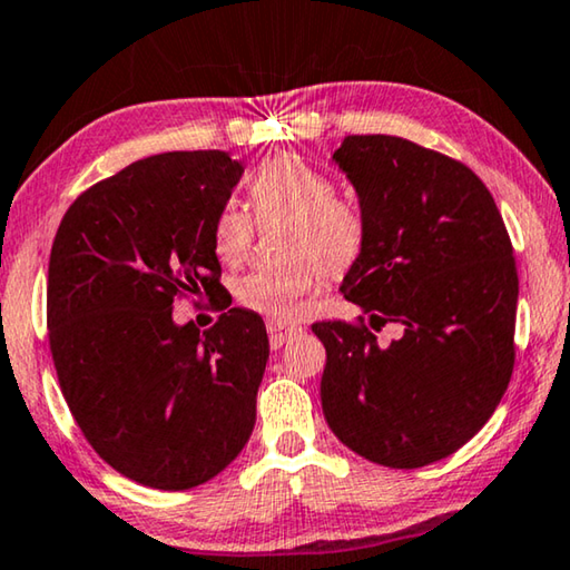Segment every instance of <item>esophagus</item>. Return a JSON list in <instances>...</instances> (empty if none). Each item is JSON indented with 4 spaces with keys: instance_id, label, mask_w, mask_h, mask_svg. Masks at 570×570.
I'll list each match as a JSON object with an SVG mask.
<instances>
[{
    "instance_id": "1",
    "label": "esophagus",
    "mask_w": 570,
    "mask_h": 570,
    "mask_svg": "<svg viewBox=\"0 0 570 570\" xmlns=\"http://www.w3.org/2000/svg\"><path fill=\"white\" fill-rule=\"evenodd\" d=\"M267 332H269V344L272 350H279L285 342L295 340V336L303 334L301 326L295 324H283V321H267Z\"/></svg>"
}]
</instances>
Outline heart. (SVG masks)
<instances>
[{"label":"heart","mask_w":570,"mask_h":570,"mask_svg":"<svg viewBox=\"0 0 570 570\" xmlns=\"http://www.w3.org/2000/svg\"><path fill=\"white\" fill-rule=\"evenodd\" d=\"M326 171L293 154L275 156L249 183L254 216L259 224L287 220L283 257L277 267H262L238 279L236 301L262 316L287 321L298 316L303 298L321 277H342L362 257L367 244L365 213ZM213 252L226 265L249 257L254 220L236 205H226L213 220Z\"/></svg>","instance_id":"obj_1"}]
</instances>
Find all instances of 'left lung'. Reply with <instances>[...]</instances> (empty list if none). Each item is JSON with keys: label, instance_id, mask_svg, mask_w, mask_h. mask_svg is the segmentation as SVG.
<instances>
[{"label": "left lung", "instance_id": "1", "mask_svg": "<svg viewBox=\"0 0 570 570\" xmlns=\"http://www.w3.org/2000/svg\"><path fill=\"white\" fill-rule=\"evenodd\" d=\"M367 244L342 293L368 316L318 321L321 406L370 463L422 468L489 422L514 370L519 277L504 218L473 169L399 136H346ZM399 323L383 345L376 332Z\"/></svg>", "mask_w": 570, "mask_h": 570}]
</instances>
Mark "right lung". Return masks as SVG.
Wrapping results in <instances>:
<instances>
[{
    "label": "right lung",
    "mask_w": 570,
    "mask_h": 570,
    "mask_svg": "<svg viewBox=\"0 0 570 570\" xmlns=\"http://www.w3.org/2000/svg\"><path fill=\"white\" fill-rule=\"evenodd\" d=\"M242 175L226 151L148 156L85 189L51 246L48 342L73 422L159 491L210 481L257 422L265 321L228 308L200 334L171 318L177 298L220 287L210 230Z\"/></svg>",
    "instance_id": "obj_1"
}]
</instances>
